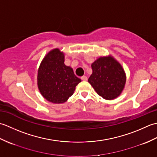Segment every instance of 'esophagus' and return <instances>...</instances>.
<instances>
[{
  "instance_id": "esophagus-1",
  "label": "esophagus",
  "mask_w": 157,
  "mask_h": 157,
  "mask_svg": "<svg viewBox=\"0 0 157 157\" xmlns=\"http://www.w3.org/2000/svg\"><path fill=\"white\" fill-rule=\"evenodd\" d=\"M81 79L82 81H87V79H88V78L86 76H85V75H84V76H82L81 77Z\"/></svg>"
}]
</instances>
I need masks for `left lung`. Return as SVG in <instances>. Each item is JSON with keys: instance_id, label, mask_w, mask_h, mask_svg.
I'll list each match as a JSON object with an SVG mask.
<instances>
[{"instance_id": "obj_1", "label": "left lung", "mask_w": 157, "mask_h": 157, "mask_svg": "<svg viewBox=\"0 0 157 157\" xmlns=\"http://www.w3.org/2000/svg\"><path fill=\"white\" fill-rule=\"evenodd\" d=\"M88 82L96 93L108 101L120 96L125 88L126 74L122 65L111 55L100 56L91 65Z\"/></svg>"}]
</instances>
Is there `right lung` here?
<instances>
[{
    "label": "right lung",
    "mask_w": 157,
    "mask_h": 157,
    "mask_svg": "<svg viewBox=\"0 0 157 157\" xmlns=\"http://www.w3.org/2000/svg\"><path fill=\"white\" fill-rule=\"evenodd\" d=\"M64 62V52L54 48L45 55L38 70L39 91L46 101L54 104L65 102L82 82Z\"/></svg>",
    "instance_id": "obj_1"
}]
</instances>
